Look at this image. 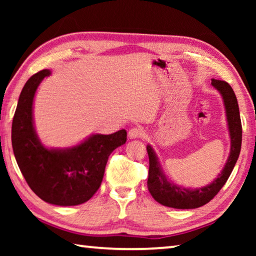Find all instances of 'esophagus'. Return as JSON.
Returning a JSON list of instances; mask_svg holds the SVG:
<instances>
[{"instance_id":"34e87169","label":"esophagus","mask_w":256,"mask_h":256,"mask_svg":"<svg viewBox=\"0 0 256 256\" xmlns=\"http://www.w3.org/2000/svg\"><path fill=\"white\" fill-rule=\"evenodd\" d=\"M128 138H144L146 136V131L144 128L141 126H136V128H132L128 131Z\"/></svg>"}]
</instances>
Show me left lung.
I'll list each match as a JSON object with an SVG mask.
<instances>
[{
  "mask_svg": "<svg viewBox=\"0 0 256 256\" xmlns=\"http://www.w3.org/2000/svg\"><path fill=\"white\" fill-rule=\"evenodd\" d=\"M211 84L222 94L224 110H226L228 132L230 136V152H229L226 164L222 172L210 184L198 188H186L168 180L162 170L156 151L150 144L146 146L149 156L148 190L154 200L164 206L174 208V209H196L206 204L222 190L240 157L242 146V122L235 92L226 81L212 79Z\"/></svg>",
  "mask_w": 256,
  "mask_h": 256,
  "instance_id": "1",
  "label": "left lung"
}]
</instances>
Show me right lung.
I'll list each match as a JSON object with an SVG mask.
<instances>
[{
	"instance_id": "obj_1",
	"label": "right lung",
	"mask_w": 256,
	"mask_h": 256,
	"mask_svg": "<svg viewBox=\"0 0 256 256\" xmlns=\"http://www.w3.org/2000/svg\"><path fill=\"white\" fill-rule=\"evenodd\" d=\"M50 70H42L26 82L12 122V148L29 188L42 201L68 206L92 198L100 186L108 157L126 142V131L89 136L68 148H47L34 124V99Z\"/></svg>"
}]
</instances>
